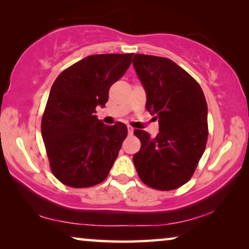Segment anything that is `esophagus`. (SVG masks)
Wrapping results in <instances>:
<instances>
[{
	"mask_svg": "<svg viewBox=\"0 0 249 249\" xmlns=\"http://www.w3.org/2000/svg\"><path fill=\"white\" fill-rule=\"evenodd\" d=\"M127 132H128V134H132L134 132V128L131 127V126H128L127 127Z\"/></svg>",
	"mask_w": 249,
	"mask_h": 249,
	"instance_id": "esophagus-1",
	"label": "esophagus"
}]
</instances>
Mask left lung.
Returning <instances> with one entry per match:
<instances>
[{
	"label": "left lung",
	"mask_w": 249,
	"mask_h": 249,
	"mask_svg": "<svg viewBox=\"0 0 249 249\" xmlns=\"http://www.w3.org/2000/svg\"><path fill=\"white\" fill-rule=\"evenodd\" d=\"M133 67L147 94L145 108L158 119L155 138L135 130L141 149L133 163L141 181L173 190L190 180L207 142V104L199 84L167 58L134 54Z\"/></svg>",
	"instance_id": "obj_1"
}]
</instances>
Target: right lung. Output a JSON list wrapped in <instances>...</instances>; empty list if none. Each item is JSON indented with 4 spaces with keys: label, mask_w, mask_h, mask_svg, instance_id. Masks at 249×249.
Masks as SVG:
<instances>
[{
    "label": "right lung",
    "mask_w": 249,
    "mask_h": 249,
    "mask_svg": "<svg viewBox=\"0 0 249 249\" xmlns=\"http://www.w3.org/2000/svg\"><path fill=\"white\" fill-rule=\"evenodd\" d=\"M133 53L89 55L58 76L42 118V138L52 173L72 188H88L108 177L127 137L123 123L108 126L95 108L131 65Z\"/></svg>",
    "instance_id": "add662e5"
}]
</instances>
